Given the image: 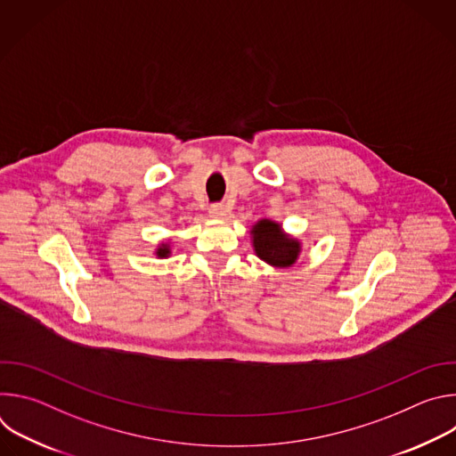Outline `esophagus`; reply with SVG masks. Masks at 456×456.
<instances>
[{
  "mask_svg": "<svg viewBox=\"0 0 456 456\" xmlns=\"http://www.w3.org/2000/svg\"><path fill=\"white\" fill-rule=\"evenodd\" d=\"M225 215H227V209H225L222 204H215V206L209 208V216H211V218L222 220V218H225Z\"/></svg>",
  "mask_w": 456,
  "mask_h": 456,
  "instance_id": "34e87169",
  "label": "esophagus"
}]
</instances>
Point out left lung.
<instances>
[{
  "label": "left lung",
  "mask_w": 456,
  "mask_h": 456,
  "mask_svg": "<svg viewBox=\"0 0 456 456\" xmlns=\"http://www.w3.org/2000/svg\"><path fill=\"white\" fill-rule=\"evenodd\" d=\"M252 247L256 256L264 259L269 265L285 269L292 267L301 252V243L285 234L281 225L273 220H259L252 225Z\"/></svg>",
  "instance_id": "obj_1"
}]
</instances>
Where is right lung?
<instances>
[{
	"mask_svg": "<svg viewBox=\"0 0 456 456\" xmlns=\"http://www.w3.org/2000/svg\"><path fill=\"white\" fill-rule=\"evenodd\" d=\"M155 254L159 256V257H167L169 254H171V248H169V243H160L159 245V248L155 250Z\"/></svg>",
	"mask_w": 456,
	"mask_h": 456,
	"instance_id": "add662e5",
	"label": "right lung"
}]
</instances>
